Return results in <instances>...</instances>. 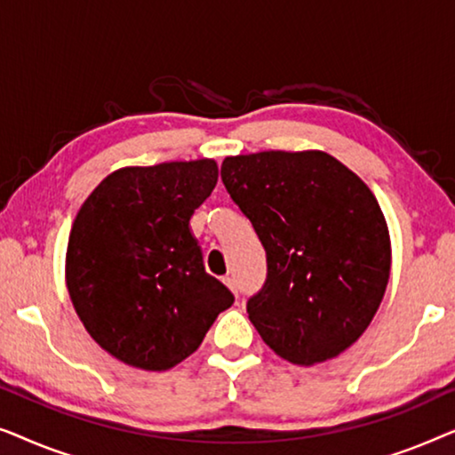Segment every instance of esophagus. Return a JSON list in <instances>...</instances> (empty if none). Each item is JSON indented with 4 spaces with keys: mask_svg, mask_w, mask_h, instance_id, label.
I'll use <instances>...</instances> for the list:
<instances>
[{
    "mask_svg": "<svg viewBox=\"0 0 455 455\" xmlns=\"http://www.w3.org/2000/svg\"><path fill=\"white\" fill-rule=\"evenodd\" d=\"M223 282H226V285H228V288L229 290H232L234 291V294H238V283H235V279L234 277H226V279H223Z\"/></svg>",
    "mask_w": 455,
    "mask_h": 455,
    "instance_id": "1",
    "label": "esophagus"
}]
</instances>
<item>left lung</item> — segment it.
<instances>
[{
	"instance_id": "8db88e82",
	"label": "left lung",
	"mask_w": 455,
	"mask_h": 455,
	"mask_svg": "<svg viewBox=\"0 0 455 455\" xmlns=\"http://www.w3.org/2000/svg\"><path fill=\"white\" fill-rule=\"evenodd\" d=\"M221 180L267 254L248 319L290 363L338 356L371 325L389 282L387 223L369 186L321 151L228 157Z\"/></svg>"
}]
</instances>
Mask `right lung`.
Returning a JSON list of instances; mask_svg holds the SVG:
<instances>
[{"instance_id": "obj_1", "label": "right lung", "mask_w": 455, "mask_h": 455, "mask_svg": "<svg viewBox=\"0 0 455 455\" xmlns=\"http://www.w3.org/2000/svg\"><path fill=\"white\" fill-rule=\"evenodd\" d=\"M215 184L213 159L124 167L80 207L68 240V291L91 338L122 363L172 369L234 304L204 271L190 229Z\"/></svg>"}]
</instances>
